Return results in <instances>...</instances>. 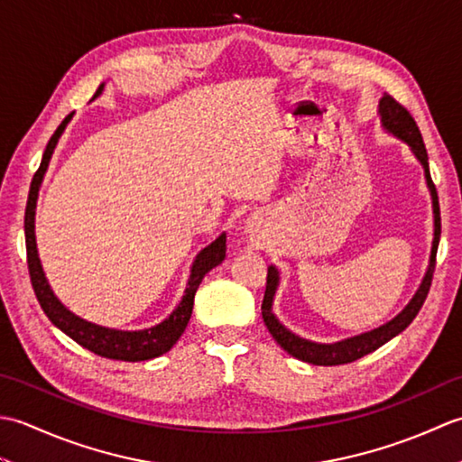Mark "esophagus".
<instances>
[{
  "mask_svg": "<svg viewBox=\"0 0 462 462\" xmlns=\"http://www.w3.org/2000/svg\"><path fill=\"white\" fill-rule=\"evenodd\" d=\"M246 232L252 236V234L256 232V222H248V224H246Z\"/></svg>",
  "mask_w": 462,
  "mask_h": 462,
  "instance_id": "34e87169",
  "label": "esophagus"
}]
</instances>
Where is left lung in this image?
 <instances>
[{
    "label": "left lung",
    "instance_id": "left-lung-1",
    "mask_svg": "<svg viewBox=\"0 0 462 462\" xmlns=\"http://www.w3.org/2000/svg\"><path fill=\"white\" fill-rule=\"evenodd\" d=\"M377 113H379L383 131L393 134L399 141H403L411 149V152H413L415 159L419 161V164L423 166L427 189L430 192V202H433V226H435L429 266L423 280L419 283L415 296L411 298V301L397 313L393 319H389L387 323H383V326L371 331L359 333V336L333 341V343H318L306 337H300L276 318V313H273V298H276V291L280 286V272L276 266H268V283H266V293H263V303H262L263 323H266L272 337L278 341V346L283 347V351H288L291 357H296L300 361L311 363V365H343V363L356 361L363 356H367V353L379 349L381 346H385L389 339L399 336V333L415 319L420 306L425 303V298L430 288V280H433L435 256H437L439 238H440V212H439V196L435 190V184L430 180L429 156L423 144V136H420V131L417 123L413 121V116H411L405 106H401L393 97L383 95L379 99Z\"/></svg>",
    "mask_w": 462,
    "mask_h": 462
}]
</instances>
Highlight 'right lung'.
<instances>
[{"label": "right lung", "mask_w": 462, "mask_h": 462, "mask_svg": "<svg viewBox=\"0 0 462 462\" xmlns=\"http://www.w3.org/2000/svg\"><path fill=\"white\" fill-rule=\"evenodd\" d=\"M103 91H105V83H101V87L97 89L91 101H95ZM71 119H73V113L65 116L63 123L57 126V131L53 133L51 139H49L42 164H39V169L33 176L32 189H29V199L25 206V248H27V266H29V276H32L33 291L37 296L39 306H42V310L45 311V316L51 319L53 326L61 329L65 336H69L73 341L79 343L81 347L89 349L101 357L116 359V361L154 359L169 351L174 343L179 341L186 326H189L196 290H199L206 273L218 266V263H222L226 256V232H222L218 238L196 254V258L190 266V276H189V282H186L180 301L176 303V308L171 311V316L164 318L161 323H156V326L134 329V331L115 329V328L99 326V323L87 321L77 316V313H73L67 306H63L61 300L55 296V291L51 290V286H49L42 260H39L37 242H35V208H37L39 189H42L43 176L49 169V162H51L55 146L59 139H61L63 131L67 129V125L71 123Z\"/></svg>", "instance_id": "obj_1"}]
</instances>
